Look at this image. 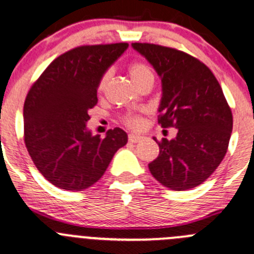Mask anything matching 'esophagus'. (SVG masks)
Listing matches in <instances>:
<instances>
[{"label": "esophagus", "mask_w": 254, "mask_h": 254, "mask_svg": "<svg viewBox=\"0 0 254 254\" xmlns=\"http://www.w3.org/2000/svg\"><path fill=\"white\" fill-rule=\"evenodd\" d=\"M142 139V136H139V134H129L128 136V141L132 142V143H137V142H139Z\"/></svg>", "instance_id": "1"}]
</instances>
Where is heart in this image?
<instances>
[{"label":"heart","mask_w":254,"mask_h":254,"mask_svg":"<svg viewBox=\"0 0 254 254\" xmlns=\"http://www.w3.org/2000/svg\"><path fill=\"white\" fill-rule=\"evenodd\" d=\"M129 74H131L132 79H133L134 83L137 86H142L143 83L148 81H153L154 74L153 71H152L151 67L148 64H143V62H133V64L129 66ZM111 78V71L105 72L102 74V77L100 78V82H98V92H103L107 86L108 81ZM125 123L132 128H138L141 126L142 121L141 117L138 115H127L125 118H123Z\"/></svg>","instance_id":"1"}]
</instances>
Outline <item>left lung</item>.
Masks as SVG:
<instances>
[{
  "mask_svg": "<svg viewBox=\"0 0 254 254\" xmlns=\"http://www.w3.org/2000/svg\"><path fill=\"white\" fill-rule=\"evenodd\" d=\"M132 47L161 78L158 123L177 128L175 138L158 142L159 154L149 171L170 190L197 187L216 171L228 148L233 117L223 91L206 64L182 51L151 43Z\"/></svg>",
  "mask_w": 254,
  "mask_h": 254,
  "instance_id": "left-lung-1",
  "label": "left lung"
}]
</instances>
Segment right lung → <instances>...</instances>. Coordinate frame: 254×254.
<instances>
[{"mask_svg":"<svg viewBox=\"0 0 254 254\" xmlns=\"http://www.w3.org/2000/svg\"><path fill=\"white\" fill-rule=\"evenodd\" d=\"M128 43L81 46L57 57L33 83L23 106L25 143L41 175L56 187L95 185L128 136L110 129L105 138L87 129L97 105L98 82Z\"/></svg>","mask_w":254,"mask_h":254,"instance_id":"right-lung-1","label":"right lung"}]
</instances>
